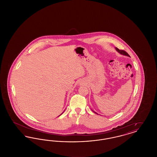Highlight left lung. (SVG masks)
Wrapping results in <instances>:
<instances>
[{
  "mask_svg": "<svg viewBox=\"0 0 157 157\" xmlns=\"http://www.w3.org/2000/svg\"><path fill=\"white\" fill-rule=\"evenodd\" d=\"M116 49V50L118 52L120 53H121V54H122V55H126V56H129V55H128V53L126 52L125 51H124V50H120L119 49H118L117 48H115ZM95 113H97V114H98L97 113H96L95 112H94Z\"/></svg>",
  "mask_w": 157,
  "mask_h": 157,
  "instance_id": "left-lung-1",
  "label": "left lung"
}]
</instances>
